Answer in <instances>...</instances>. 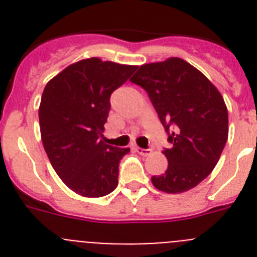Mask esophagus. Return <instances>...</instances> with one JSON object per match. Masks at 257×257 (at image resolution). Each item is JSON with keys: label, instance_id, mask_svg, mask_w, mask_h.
Segmentation results:
<instances>
[{"label": "esophagus", "instance_id": "esophagus-1", "mask_svg": "<svg viewBox=\"0 0 257 257\" xmlns=\"http://www.w3.org/2000/svg\"><path fill=\"white\" fill-rule=\"evenodd\" d=\"M135 152L138 154H140V156H149L152 151L151 149H143V148H139V147H136Z\"/></svg>", "mask_w": 257, "mask_h": 257}]
</instances>
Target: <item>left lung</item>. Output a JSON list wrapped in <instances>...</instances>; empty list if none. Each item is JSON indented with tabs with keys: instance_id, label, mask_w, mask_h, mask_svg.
<instances>
[{
	"instance_id": "left-lung-1",
	"label": "left lung",
	"mask_w": 257,
	"mask_h": 257,
	"mask_svg": "<svg viewBox=\"0 0 257 257\" xmlns=\"http://www.w3.org/2000/svg\"><path fill=\"white\" fill-rule=\"evenodd\" d=\"M131 82L142 86L172 147L162 152L165 174L152 176L161 192L183 193L212 172L228 140V109L205 74L180 58L140 65Z\"/></svg>"
}]
</instances>
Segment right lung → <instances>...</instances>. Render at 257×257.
Segmentation results:
<instances>
[{
    "mask_svg": "<svg viewBox=\"0 0 257 257\" xmlns=\"http://www.w3.org/2000/svg\"><path fill=\"white\" fill-rule=\"evenodd\" d=\"M135 65L83 59L47 82L41 97V139L59 178L88 198L104 197L118 184V165L130 148L103 140L109 97L136 70Z\"/></svg>",
    "mask_w": 257,
    "mask_h": 257,
    "instance_id": "right-lung-1",
    "label": "right lung"
}]
</instances>
